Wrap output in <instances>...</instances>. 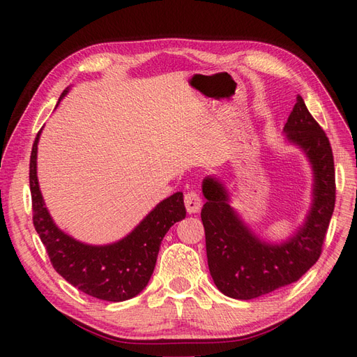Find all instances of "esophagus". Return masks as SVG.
I'll return each mask as SVG.
<instances>
[{
	"mask_svg": "<svg viewBox=\"0 0 357 357\" xmlns=\"http://www.w3.org/2000/svg\"><path fill=\"white\" fill-rule=\"evenodd\" d=\"M185 205H186V210L189 214H193V213H198L202 207V201L199 198V195L197 192H188L185 195Z\"/></svg>",
	"mask_w": 357,
	"mask_h": 357,
	"instance_id": "esophagus-1",
	"label": "esophagus"
}]
</instances>
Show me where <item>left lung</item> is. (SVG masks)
I'll list each match as a JSON object with an SVG mask.
<instances>
[{
    "label": "left lung",
    "instance_id": "1",
    "mask_svg": "<svg viewBox=\"0 0 357 357\" xmlns=\"http://www.w3.org/2000/svg\"><path fill=\"white\" fill-rule=\"evenodd\" d=\"M286 142L305 153L312 169V201L304 225L283 243L257 236L236 213L219 178L202 183L201 219L210 274L223 295L248 301L298 282L320 257L335 207V168L331 143L302 96L283 128Z\"/></svg>",
    "mask_w": 357,
    "mask_h": 357
}]
</instances>
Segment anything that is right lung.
Returning a JSON list of instances; mask_svg holds the SVG:
<instances>
[{
	"label": "right lung",
	"mask_w": 357,
	"mask_h": 357,
	"mask_svg": "<svg viewBox=\"0 0 357 357\" xmlns=\"http://www.w3.org/2000/svg\"><path fill=\"white\" fill-rule=\"evenodd\" d=\"M67 92L68 89L62 92L59 101ZM40 134L41 129L32 144L29 160L32 220L53 268L70 284L89 296L110 302L137 296L153 274L165 234L176 222L186 218L183 192L160 201L122 240L105 245L82 243L58 228L43 199L37 177Z\"/></svg>",
	"instance_id": "1"
}]
</instances>
